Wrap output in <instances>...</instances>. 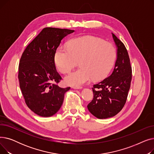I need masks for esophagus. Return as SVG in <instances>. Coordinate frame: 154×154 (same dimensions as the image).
Here are the masks:
<instances>
[{
	"instance_id": "1",
	"label": "esophagus",
	"mask_w": 154,
	"mask_h": 154,
	"mask_svg": "<svg viewBox=\"0 0 154 154\" xmlns=\"http://www.w3.org/2000/svg\"><path fill=\"white\" fill-rule=\"evenodd\" d=\"M74 89H82V87H72Z\"/></svg>"
}]
</instances>
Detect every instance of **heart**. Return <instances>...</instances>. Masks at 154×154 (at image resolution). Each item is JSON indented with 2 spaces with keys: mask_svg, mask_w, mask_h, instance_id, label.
Returning a JSON list of instances; mask_svg holds the SVG:
<instances>
[{
  "mask_svg": "<svg viewBox=\"0 0 154 154\" xmlns=\"http://www.w3.org/2000/svg\"><path fill=\"white\" fill-rule=\"evenodd\" d=\"M115 47L100 38L91 35L72 39L68 47H59L55 54V63L59 70L67 74L80 60L81 67L71 72L65 78L66 82L80 86L93 79L99 80L106 77L116 60Z\"/></svg>",
  "mask_w": 154,
  "mask_h": 154,
  "instance_id": "b5f03b06",
  "label": "heart"
}]
</instances>
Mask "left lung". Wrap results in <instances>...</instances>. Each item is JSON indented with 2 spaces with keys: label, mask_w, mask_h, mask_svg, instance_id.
I'll list each match as a JSON object with an SVG mask.
<instances>
[{
  "label": "left lung",
  "mask_w": 154,
  "mask_h": 154,
  "mask_svg": "<svg viewBox=\"0 0 154 154\" xmlns=\"http://www.w3.org/2000/svg\"><path fill=\"white\" fill-rule=\"evenodd\" d=\"M112 34L117 48L114 70L110 76L94 85V98L87 106L88 111L100 119L114 117L122 109L132 80V67L127 51L124 44Z\"/></svg>",
  "instance_id": "8db88e82"
}]
</instances>
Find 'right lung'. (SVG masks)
<instances>
[{"label":"right lung","mask_w":154,"mask_h":154,"mask_svg":"<svg viewBox=\"0 0 154 154\" xmlns=\"http://www.w3.org/2000/svg\"><path fill=\"white\" fill-rule=\"evenodd\" d=\"M74 30L46 27L27 45L19 66V85L28 107L37 115L55 114L70 87L56 84L62 79L57 72L55 54L62 40Z\"/></svg>","instance_id":"obj_1"}]
</instances>
